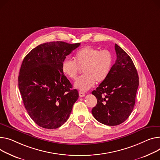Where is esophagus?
Returning a JSON list of instances; mask_svg holds the SVG:
<instances>
[{"instance_id": "esophagus-1", "label": "esophagus", "mask_w": 160, "mask_h": 160, "mask_svg": "<svg viewBox=\"0 0 160 160\" xmlns=\"http://www.w3.org/2000/svg\"><path fill=\"white\" fill-rule=\"evenodd\" d=\"M79 96H80V97H85V93L83 92L80 91L79 92Z\"/></svg>"}]
</instances>
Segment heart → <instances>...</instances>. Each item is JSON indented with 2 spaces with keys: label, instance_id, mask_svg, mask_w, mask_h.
Instances as JSON below:
<instances>
[{
  "label": "heart",
  "instance_id": "obj_1",
  "mask_svg": "<svg viewBox=\"0 0 160 160\" xmlns=\"http://www.w3.org/2000/svg\"><path fill=\"white\" fill-rule=\"evenodd\" d=\"M112 63L113 57L109 51L87 46L77 51L74 60H63L62 71L68 78L75 80L83 69V74L74 82V86L85 91L92 88L95 82L101 83L107 78Z\"/></svg>",
  "mask_w": 160,
  "mask_h": 160
}]
</instances>
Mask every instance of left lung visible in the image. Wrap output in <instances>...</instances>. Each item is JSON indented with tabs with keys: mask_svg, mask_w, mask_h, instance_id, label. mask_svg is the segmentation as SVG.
I'll list each match as a JSON object with an SVG mask.
<instances>
[{
	"mask_svg": "<svg viewBox=\"0 0 160 160\" xmlns=\"http://www.w3.org/2000/svg\"><path fill=\"white\" fill-rule=\"evenodd\" d=\"M116 60L103 82L92 92L97 104L91 111L94 118L110 126L124 122L131 114L135 104L139 78L134 63L128 54L115 44Z\"/></svg>",
	"mask_w": 160,
	"mask_h": 160,
	"instance_id": "obj_1",
	"label": "left lung"
}]
</instances>
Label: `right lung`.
<instances>
[{"mask_svg":"<svg viewBox=\"0 0 160 160\" xmlns=\"http://www.w3.org/2000/svg\"><path fill=\"white\" fill-rule=\"evenodd\" d=\"M80 45L47 42L32 49L22 61L18 88L29 116L40 127L57 129L69 118L79 95L71 89L62 63Z\"/></svg>","mask_w":160,"mask_h":160,"instance_id":"1","label":"right lung"}]
</instances>
